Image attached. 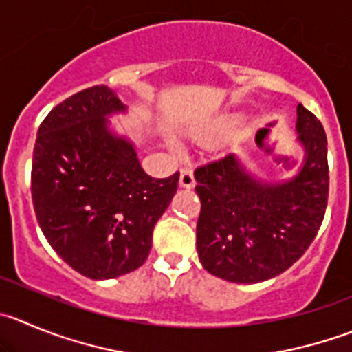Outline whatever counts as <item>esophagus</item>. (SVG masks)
<instances>
[{
	"instance_id": "obj_1",
	"label": "esophagus",
	"mask_w": 352,
	"mask_h": 352,
	"mask_svg": "<svg viewBox=\"0 0 352 352\" xmlns=\"http://www.w3.org/2000/svg\"><path fill=\"white\" fill-rule=\"evenodd\" d=\"M179 185L183 188H193L195 186V176H193V170L190 167H183L182 173H179Z\"/></svg>"
}]
</instances>
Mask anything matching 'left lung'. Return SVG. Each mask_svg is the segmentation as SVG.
Returning <instances> with one entry per match:
<instances>
[{
  "label": "left lung",
  "mask_w": 352,
  "mask_h": 352,
  "mask_svg": "<svg viewBox=\"0 0 352 352\" xmlns=\"http://www.w3.org/2000/svg\"><path fill=\"white\" fill-rule=\"evenodd\" d=\"M297 131L306 148L299 173L282 185H263L235 155L195 169L200 199L197 250L217 278L257 283L289 270L309 249L329 202V159L323 124L297 107Z\"/></svg>",
  "instance_id": "8db88e82"
}]
</instances>
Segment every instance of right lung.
<instances>
[{
	"label": "right lung",
	"instance_id": "obj_1",
	"mask_svg": "<svg viewBox=\"0 0 352 352\" xmlns=\"http://www.w3.org/2000/svg\"><path fill=\"white\" fill-rule=\"evenodd\" d=\"M124 109L109 86L82 89L45 117L32 153L41 232L72 270L93 280L145 263L153 226L178 190L179 173L152 178L131 143L110 135L105 116Z\"/></svg>",
	"mask_w": 352,
	"mask_h": 352
}]
</instances>
